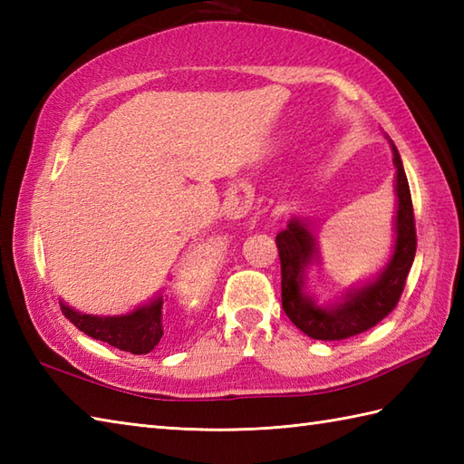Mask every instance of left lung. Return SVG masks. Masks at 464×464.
Wrapping results in <instances>:
<instances>
[{"mask_svg":"<svg viewBox=\"0 0 464 464\" xmlns=\"http://www.w3.org/2000/svg\"><path fill=\"white\" fill-rule=\"evenodd\" d=\"M392 153H395L399 197L397 241L392 259L377 281L349 293L344 303L337 307L321 309L303 295V271L314 253L313 235L304 229V225L293 219L287 229L281 231L275 239L281 259L283 311L287 313L295 327L309 334L311 339L341 341L354 337L381 323L399 304L411 265L415 261L417 227L409 181L395 145H392Z\"/></svg>","mask_w":464,"mask_h":464,"instance_id":"8db88e82","label":"left lung"}]
</instances>
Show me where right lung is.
<instances>
[{
  "label": "right lung",
  "instance_id": "right-lung-1",
  "mask_svg": "<svg viewBox=\"0 0 464 464\" xmlns=\"http://www.w3.org/2000/svg\"><path fill=\"white\" fill-rule=\"evenodd\" d=\"M163 301L155 299L151 304L137 309L123 317H93L65 307L62 303V313L73 323L77 329L83 331L90 337L103 341L111 347L127 351L133 354H145L163 337Z\"/></svg>",
  "mask_w": 464,
  "mask_h": 464
}]
</instances>
